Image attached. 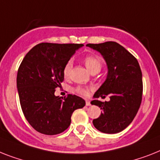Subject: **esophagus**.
I'll return each mask as SVG.
<instances>
[{"instance_id": "1", "label": "esophagus", "mask_w": 160, "mask_h": 160, "mask_svg": "<svg viewBox=\"0 0 160 160\" xmlns=\"http://www.w3.org/2000/svg\"><path fill=\"white\" fill-rule=\"evenodd\" d=\"M86 105L87 106H90L91 105V102L89 101H86Z\"/></svg>"}]
</instances>
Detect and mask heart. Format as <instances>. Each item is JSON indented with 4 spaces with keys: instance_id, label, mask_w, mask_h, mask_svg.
I'll return each mask as SVG.
<instances>
[{
    "instance_id": "heart-1",
    "label": "heart",
    "mask_w": 160,
    "mask_h": 160,
    "mask_svg": "<svg viewBox=\"0 0 160 160\" xmlns=\"http://www.w3.org/2000/svg\"><path fill=\"white\" fill-rule=\"evenodd\" d=\"M84 63H85V65L87 67L88 70L92 72L94 70H101V61L100 58H98L97 56H94V55H88L87 57L84 58ZM72 63L71 60L67 62V64H65L64 68V76L65 78L69 77V74H70L71 69H72ZM76 92L78 93V94L82 95V96H88V90L86 89V88H76Z\"/></svg>"
}]
</instances>
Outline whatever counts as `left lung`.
Returning <instances> with one entry per match:
<instances>
[{"label": "left lung", "instance_id": "left-lung-1", "mask_svg": "<svg viewBox=\"0 0 160 160\" xmlns=\"http://www.w3.org/2000/svg\"><path fill=\"white\" fill-rule=\"evenodd\" d=\"M87 47L98 51L106 63L108 72L105 81L95 92L92 105L102 109L98 118L92 121L97 130L114 134L124 130L132 122L142 99V73L137 59L123 47L115 42L88 44Z\"/></svg>", "mask_w": 160, "mask_h": 160}]
</instances>
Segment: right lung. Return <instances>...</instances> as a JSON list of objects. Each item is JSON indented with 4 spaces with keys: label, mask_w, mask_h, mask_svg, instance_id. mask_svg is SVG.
<instances>
[{
    "label": "right lung",
    "mask_w": 160,
    "mask_h": 160,
    "mask_svg": "<svg viewBox=\"0 0 160 160\" xmlns=\"http://www.w3.org/2000/svg\"><path fill=\"white\" fill-rule=\"evenodd\" d=\"M82 44L40 43L23 58L17 73V89L25 118L45 135L63 132L75 109L85 106L82 98L68 94L55 96L64 81V68Z\"/></svg>",
    "instance_id": "right-lung-1"
}]
</instances>
